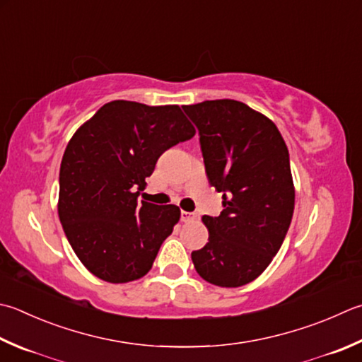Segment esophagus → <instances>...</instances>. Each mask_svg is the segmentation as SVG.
Masks as SVG:
<instances>
[{
    "instance_id": "1",
    "label": "esophagus",
    "mask_w": 362,
    "mask_h": 362,
    "mask_svg": "<svg viewBox=\"0 0 362 362\" xmlns=\"http://www.w3.org/2000/svg\"><path fill=\"white\" fill-rule=\"evenodd\" d=\"M197 219V214L187 213V211H181V221L182 222H194Z\"/></svg>"
}]
</instances>
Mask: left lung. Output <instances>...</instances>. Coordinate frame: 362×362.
Here are the masks:
<instances>
[{"instance_id": "obj_1", "label": "left lung", "mask_w": 362, "mask_h": 362, "mask_svg": "<svg viewBox=\"0 0 362 362\" xmlns=\"http://www.w3.org/2000/svg\"><path fill=\"white\" fill-rule=\"evenodd\" d=\"M199 127L208 181L222 192L221 216H203L208 243L192 252L195 271L217 287L249 284L268 268L293 209L290 156L274 122L233 99L182 105Z\"/></svg>"}]
</instances>
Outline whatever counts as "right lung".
Segmentation results:
<instances>
[{
	"label": "right lung",
	"mask_w": 362,
	"mask_h": 362,
	"mask_svg": "<svg viewBox=\"0 0 362 362\" xmlns=\"http://www.w3.org/2000/svg\"><path fill=\"white\" fill-rule=\"evenodd\" d=\"M194 135L180 105L132 100L102 105L72 135L59 168L58 216L75 255L94 276L126 284L151 269L181 211L139 203V194L162 153Z\"/></svg>",
	"instance_id": "add662e5"
}]
</instances>
